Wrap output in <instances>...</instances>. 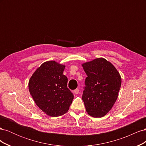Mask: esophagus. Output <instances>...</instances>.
<instances>
[{
  "label": "esophagus",
  "instance_id": "1",
  "mask_svg": "<svg viewBox=\"0 0 146 146\" xmlns=\"http://www.w3.org/2000/svg\"><path fill=\"white\" fill-rule=\"evenodd\" d=\"M74 94H78L79 93V89H78V88H77V89H76V90H75L74 91Z\"/></svg>",
  "mask_w": 146,
  "mask_h": 146
}]
</instances>
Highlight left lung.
Here are the masks:
<instances>
[{
  "mask_svg": "<svg viewBox=\"0 0 146 146\" xmlns=\"http://www.w3.org/2000/svg\"><path fill=\"white\" fill-rule=\"evenodd\" d=\"M87 75L82 100L88 114L94 117L107 114L115 104L121 77L114 65L104 58L82 64Z\"/></svg>",
  "mask_w": 146,
  "mask_h": 146,
  "instance_id": "left-lung-1",
  "label": "left lung"
}]
</instances>
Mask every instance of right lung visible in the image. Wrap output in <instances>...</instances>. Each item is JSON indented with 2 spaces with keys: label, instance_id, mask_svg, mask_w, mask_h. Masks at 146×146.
I'll return each mask as SVG.
<instances>
[{
  "label": "right lung",
  "instance_id": "right-lung-1",
  "mask_svg": "<svg viewBox=\"0 0 146 146\" xmlns=\"http://www.w3.org/2000/svg\"><path fill=\"white\" fill-rule=\"evenodd\" d=\"M65 65L55 61L43 63L29 82V92L35 103L48 116L57 117L67 113L74 94L67 88L63 75Z\"/></svg>",
  "mask_w": 146,
  "mask_h": 146
}]
</instances>
